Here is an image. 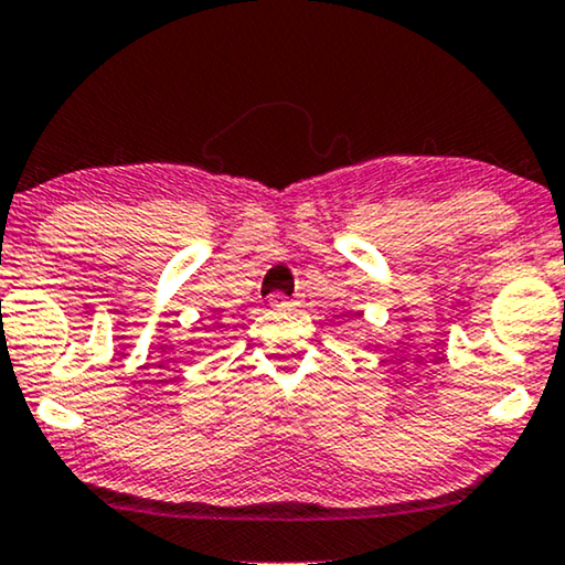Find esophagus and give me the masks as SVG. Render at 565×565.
Wrapping results in <instances>:
<instances>
[{"label":"esophagus","instance_id":"esophagus-1","mask_svg":"<svg viewBox=\"0 0 565 565\" xmlns=\"http://www.w3.org/2000/svg\"><path fill=\"white\" fill-rule=\"evenodd\" d=\"M296 303L298 300L285 296V292H273V296H269V306H273V309H290V306H296Z\"/></svg>","mask_w":565,"mask_h":565}]
</instances>
